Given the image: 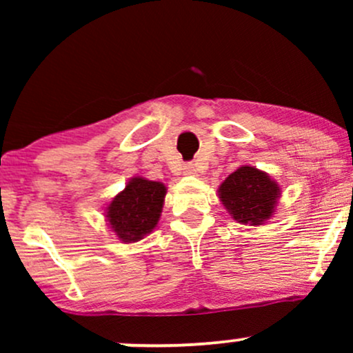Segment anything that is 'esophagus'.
<instances>
[{
    "label": "esophagus",
    "instance_id": "obj_1",
    "mask_svg": "<svg viewBox=\"0 0 353 353\" xmlns=\"http://www.w3.org/2000/svg\"><path fill=\"white\" fill-rule=\"evenodd\" d=\"M197 172V169L196 168H194V164H185L184 165V174H189V176H190V174H196Z\"/></svg>",
    "mask_w": 353,
    "mask_h": 353
}]
</instances>
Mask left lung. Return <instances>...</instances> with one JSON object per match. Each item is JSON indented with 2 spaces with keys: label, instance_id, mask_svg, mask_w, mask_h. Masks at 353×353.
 I'll use <instances>...</instances> for the list:
<instances>
[{
  "label": "left lung",
  "instance_id": "8db88e82",
  "mask_svg": "<svg viewBox=\"0 0 353 353\" xmlns=\"http://www.w3.org/2000/svg\"><path fill=\"white\" fill-rule=\"evenodd\" d=\"M279 194L277 182L250 165L239 168L219 188V197L230 216L250 225L264 224L272 216Z\"/></svg>",
  "mask_w": 353,
  "mask_h": 353
}]
</instances>
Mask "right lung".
Instances as JSON below:
<instances>
[{"mask_svg": "<svg viewBox=\"0 0 353 353\" xmlns=\"http://www.w3.org/2000/svg\"><path fill=\"white\" fill-rule=\"evenodd\" d=\"M165 196L164 184L134 177L109 204L106 217L116 236L124 242H136L152 232L159 221Z\"/></svg>", "mask_w": 353, "mask_h": 353, "instance_id": "obj_1", "label": "right lung"}]
</instances>
